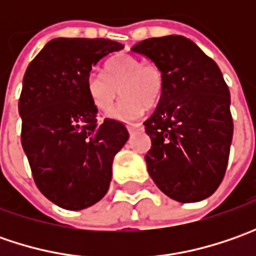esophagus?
Instances as JSON below:
<instances>
[{
  "instance_id": "34e87169",
  "label": "esophagus",
  "mask_w": 256,
  "mask_h": 256,
  "mask_svg": "<svg viewBox=\"0 0 256 256\" xmlns=\"http://www.w3.org/2000/svg\"><path fill=\"white\" fill-rule=\"evenodd\" d=\"M141 126H142L141 124H128V125H126V128H128L130 132H134L135 130H140Z\"/></svg>"
}]
</instances>
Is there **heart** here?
<instances>
[{"instance_id": "heart-1", "label": "heart", "mask_w": 256, "mask_h": 256, "mask_svg": "<svg viewBox=\"0 0 256 256\" xmlns=\"http://www.w3.org/2000/svg\"><path fill=\"white\" fill-rule=\"evenodd\" d=\"M124 94L114 115L121 120L138 118L146 106L160 102L164 92V74L155 62H142L131 54H121L105 65V75L91 72L86 91L101 112H110L118 95Z\"/></svg>"}]
</instances>
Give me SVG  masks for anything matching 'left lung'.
<instances>
[{"mask_svg": "<svg viewBox=\"0 0 256 256\" xmlns=\"http://www.w3.org/2000/svg\"><path fill=\"white\" fill-rule=\"evenodd\" d=\"M132 51L152 60L164 74L162 96L144 122L151 138L148 172L172 200L202 201L224 180L234 134L221 70L181 35L148 38Z\"/></svg>", "mask_w": 256, "mask_h": 256, "instance_id": "1", "label": "left lung"}]
</instances>
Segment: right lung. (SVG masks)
<instances>
[{
    "mask_svg": "<svg viewBox=\"0 0 256 256\" xmlns=\"http://www.w3.org/2000/svg\"><path fill=\"white\" fill-rule=\"evenodd\" d=\"M122 44L105 38H56L30 62L18 111L21 144L38 190L65 210H84L110 188L115 154L128 140L125 125L98 122L86 80Z\"/></svg>",
    "mask_w": 256,
    "mask_h": 256,
    "instance_id": "right-lung-1",
    "label": "right lung"
}]
</instances>
